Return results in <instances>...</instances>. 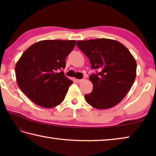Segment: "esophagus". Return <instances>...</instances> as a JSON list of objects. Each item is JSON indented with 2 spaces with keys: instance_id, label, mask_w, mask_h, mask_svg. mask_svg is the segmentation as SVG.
<instances>
[{
  "instance_id": "obj_1",
  "label": "esophagus",
  "mask_w": 156,
  "mask_h": 156,
  "mask_svg": "<svg viewBox=\"0 0 156 156\" xmlns=\"http://www.w3.org/2000/svg\"><path fill=\"white\" fill-rule=\"evenodd\" d=\"M77 82L78 83H82V82H83L84 80V78H83V79H77Z\"/></svg>"
}]
</instances>
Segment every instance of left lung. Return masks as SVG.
<instances>
[{
	"instance_id": "1",
	"label": "left lung",
	"mask_w": 156,
	"mask_h": 156,
	"mask_svg": "<svg viewBox=\"0 0 156 156\" xmlns=\"http://www.w3.org/2000/svg\"><path fill=\"white\" fill-rule=\"evenodd\" d=\"M77 46L98 72L89 76L93 90L84 96L91 106L98 109L114 107L131 89L136 76L137 64L126 47L107 38L79 41Z\"/></svg>"
}]
</instances>
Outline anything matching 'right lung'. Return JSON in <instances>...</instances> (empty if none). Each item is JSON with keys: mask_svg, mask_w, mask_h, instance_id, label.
Instances as JSON below:
<instances>
[{"mask_svg": "<svg viewBox=\"0 0 156 156\" xmlns=\"http://www.w3.org/2000/svg\"><path fill=\"white\" fill-rule=\"evenodd\" d=\"M75 41L44 40L31 45L23 52L15 67L20 90L31 101L44 108H52L63 101L73 81L60 70Z\"/></svg>", "mask_w": 156, "mask_h": 156, "instance_id": "add662e5", "label": "right lung"}]
</instances>
